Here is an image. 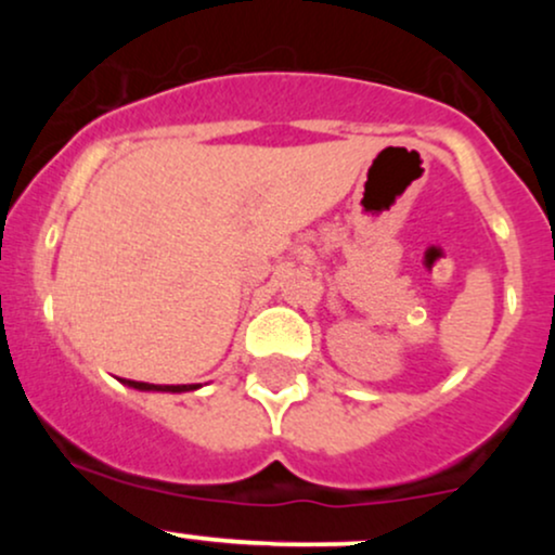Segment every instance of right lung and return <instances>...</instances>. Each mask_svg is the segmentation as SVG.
I'll return each mask as SVG.
<instances>
[{
    "mask_svg": "<svg viewBox=\"0 0 555 555\" xmlns=\"http://www.w3.org/2000/svg\"><path fill=\"white\" fill-rule=\"evenodd\" d=\"M125 386L138 388V391H171V393H182V391H193L197 386H154V384H143V380H125Z\"/></svg>",
    "mask_w": 555,
    "mask_h": 555,
    "instance_id": "add662e5",
    "label": "right lung"
}]
</instances>
